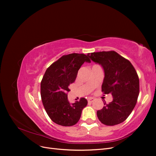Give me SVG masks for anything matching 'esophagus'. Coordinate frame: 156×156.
<instances>
[{"label": "esophagus", "mask_w": 156, "mask_h": 156, "mask_svg": "<svg viewBox=\"0 0 156 156\" xmlns=\"http://www.w3.org/2000/svg\"><path fill=\"white\" fill-rule=\"evenodd\" d=\"M94 100H95V99H94V98H88V101L89 103H92Z\"/></svg>", "instance_id": "esophagus-1"}]
</instances>
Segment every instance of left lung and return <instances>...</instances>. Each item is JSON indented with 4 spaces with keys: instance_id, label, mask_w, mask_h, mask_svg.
Segmentation results:
<instances>
[{
    "instance_id": "8db88e82",
    "label": "left lung",
    "mask_w": 156,
    "mask_h": 156,
    "mask_svg": "<svg viewBox=\"0 0 156 156\" xmlns=\"http://www.w3.org/2000/svg\"><path fill=\"white\" fill-rule=\"evenodd\" d=\"M94 62L101 64L105 77L101 91L111 94L113 100L97 111L98 119L106 126H115L125 121L137 101L139 76L128 60L114 51H100L87 55Z\"/></svg>"
}]
</instances>
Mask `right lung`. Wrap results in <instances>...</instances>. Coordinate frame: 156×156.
<instances>
[{"instance_id":"obj_1","label":"right lung","mask_w":156,"mask_h":156,"mask_svg":"<svg viewBox=\"0 0 156 156\" xmlns=\"http://www.w3.org/2000/svg\"><path fill=\"white\" fill-rule=\"evenodd\" d=\"M84 62H90L88 55L72 53L62 56L47 69L41 81V98L51 120L62 126L76 124L82 110L87 105V99L71 104L68 99L69 84L74 83L78 71Z\"/></svg>"}]
</instances>
